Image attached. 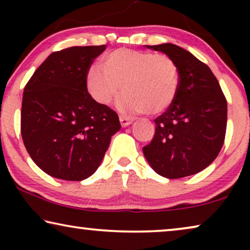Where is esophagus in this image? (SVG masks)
<instances>
[{
    "mask_svg": "<svg viewBox=\"0 0 250 250\" xmlns=\"http://www.w3.org/2000/svg\"><path fill=\"white\" fill-rule=\"evenodd\" d=\"M119 121H121V124H122L123 127H126V126L132 124L133 119L127 117V116H121V117H119Z\"/></svg>",
    "mask_w": 250,
    "mask_h": 250,
    "instance_id": "1",
    "label": "esophagus"
}]
</instances>
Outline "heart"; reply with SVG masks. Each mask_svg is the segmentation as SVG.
Instances as JSON below:
<instances>
[{
  "label": "heart",
  "mask_w": 250,
  "mask_h": 250,
  "mask_svg": "<svg viewBox=\"0 0 250 250\" xmlns=\"http://www.w3.org/2000/svg\"><path fill=\"white\" fill-rule=\"evenodd\" d=\"M102 67H91L86 74L87 90L101 104H112L122 86L121 110L158 115L172 105L179 92V66L167 54L117 49L104 56Z\"/></svg>",
  "instance_id": "1"
}]
</instances>
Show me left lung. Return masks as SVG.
<instances>
[{
    "mask_svg": "<svg viewBox=\"0 0 250 250\" xmlns=\"http://www.w3.org/2000/svg\"><path fill=\"white\" fill-rule=\"evenodd\" d=\"M146 46L175 61L180 87L172 105L155 119V135L143 155L167 179L193 175L209 166L223 146L227 99L209 67L189 51L172 43Z\"/></svg>",
    "mask_w": 250,
    "mask_h": 250,
    "instance_id": "8db88e82",
    "label": "left lung"
}]
</instances>
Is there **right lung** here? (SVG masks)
I'll list each match as a JSON object with an SVG mask.
<instances>
[{"label":"right lung","mask_w":250,"mask_h":250,"mask_svg":"<svg viewBox=\"0 0 250 250\" xmlns=\"http://www.w3.org/2000/svg\"><path fill=\"white\" fill-rule=\"evenodd\" d=\"M105 45L51 53L23 88L21 136L29 156L57 179L82 181L104 159L118 115L87 91L86 74Z\"/></svg>","instance_id":"right-lung-1"}]
</instances>
